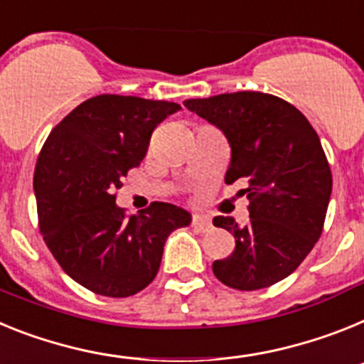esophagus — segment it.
I'll use <instances>...</instances> for the list:
<instances>
[{"instance_id": "esophagus-1", "label": "esophagus", "mask_w": 364, "mask_h": 364, "mask_svg": "<svg viewBox=\"0 0 364 364\" xmlns=\"http://www.w3.org/2000/svg\"><path fill=\"white\" fill-rule=\"evenodd\" d=\"M192 227H194L196 230H200V232H207V230L213 227V223H210V220H208L207 216L196 214V216L192 218Z\"/></svg>"}]
</instances>
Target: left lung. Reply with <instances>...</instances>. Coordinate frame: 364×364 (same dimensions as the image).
<instances>
[{
  "label": "left lung",
  "instance_id": "8db88e82",
  "mask_svg": "<svg viewBox=\"0 0 364 364\" xmlns=\"http://www.w3.org/2000/svg\"><path fill=\"white\" fill-rule=\"evenodd\" d=\"M191 112L225 134L230 163L225 183L247 196L249 221L216 216L232 232V255L213 264L220 282L255 291L280 282L321 238L331 194V170L321 139L302 113L260 91L185 100Z\"/></svg>",
  "mask_w": 364,
  "mask_h": 364
}]
</instances>
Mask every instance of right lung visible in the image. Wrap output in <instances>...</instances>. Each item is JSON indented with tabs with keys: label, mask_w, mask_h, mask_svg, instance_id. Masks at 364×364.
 I'll return each mask as SVG.
<instances>
[{
	"label": "right lung",
	"mask_w": 364,
	"mask_h": 364,
	"mask_svg": "<svg viewBox=\"0 0 364 364\" xmlns=\"http://www.w3.org/2000/svg\"><path fill=\"white\" fill-rule=\"evenodd\" d=\"M181 106L122 95L87 99L47 137L34 168L38 221L69 277L97 295L132 296L156 278L164 242L191 223L154 201L137 216L117 207L122 178L144 159L151 132Z\"/></svg>",
	"instance_id": "add662e5"
}]
</instances>
